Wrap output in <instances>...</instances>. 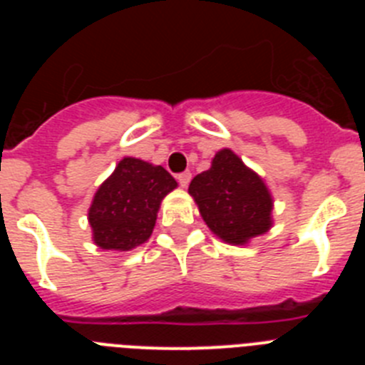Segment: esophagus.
Here are the masks:
<instances>
[{"instance_id":"1","label":"esophagus","mask_w":365,"mask_h":365,"mask_svg":"<svg viewBox=\"0 0 365 365\" xmlns=\"http://www.w3.org/2000/svg\"><path fill=\"white\" fill-rule=\"evenodd\" d=\"M177 180H179V185L182 186V188H186V186L190 185V180H192V173H190V172L179 173V177H177Z\"/></svg>"}]
</instances>
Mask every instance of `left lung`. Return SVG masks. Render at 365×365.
<instances>
[{
  "mask_svg": "<svg viewBox=\"0 0 365 365\" xmlns=\"http://www.w3.org/2000/svg\"><path fill=\"white\" fill-rule=\"evenodd\" d=\"M202 221L228 245H248L272 228L274 199L265 180L232 150L222 148L212 166L190 182Z\"/></svg>",
  "mask_w": 365,
  "mask_h": 365,
  "instance_id": "left-lung-1",
  "label": "left lung"
}]
</instances>
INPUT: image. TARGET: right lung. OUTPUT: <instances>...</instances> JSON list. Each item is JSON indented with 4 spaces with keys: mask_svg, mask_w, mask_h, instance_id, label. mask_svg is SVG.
Listing matches in <instances>:
<instances>
[{
    "mask_svg": "<svg viewBox=\"0 0 365 365\" xmlns=\"http://www.w3.org/2000/svg\"><path fill=\"white\" fill-rule=\"evenodd\" d=\"M177 188L163 166L124 157L98 186L87 219L93 243L102 250L128 252L150 240L160 202Z\"/></svg>",
    "mask_w": 365,
    "mask_h": 365,
    "instance_id": "add662e5",
    "label": "right lung"
}]
</instances>
